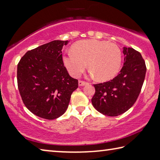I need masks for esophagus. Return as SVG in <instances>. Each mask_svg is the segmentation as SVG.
<instances>
[{
    "instance_id": "obj_1",
    "label": "esophagus",
    "mask_w": 160,
    "mask_h": 160,
    "mask_svg": "<svg viewBox=\"0 0 160 160\" xmlns=\"http://www.w3.org/2000/svg\"><path fill=\"white\" fill-rule=\"evenodd\" d=\"M78 84H79V86H84L88 84V82H85V81H83V80H80L79 82H78Z\"/></svg>"
}]
</instances>
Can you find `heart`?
Returning a JSON list of instances; mask_svg holds the SVG:
<instances>
[{
    "label": "heart",
    "mask_w": 160,
    "mask_h": 160,
    "mask_svg": "<svg viewBox=\"0 0 160 160\" xmlns=\"http://www.w3.org/2000/svg\"><path fill=\"white\" fill-rule=\"evenodd\" d=\"M121 51L117 45L96 39L76 42L72 51L63 56L65 66L72 77H80L88 63L91 75L101 81L114 78L121 68Z\"/></svg>",
    "instance_id": "b5f03b06"
}]
</instances>
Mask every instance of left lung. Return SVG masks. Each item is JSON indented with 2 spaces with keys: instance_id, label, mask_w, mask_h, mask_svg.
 Returning <instances> with one entry per match:
<instances>
[{
  "instance_id": "8db88e82",
  "label": "left lung",
  "mask_w": 160,
  "mask_h": 160,
  "mask_svg": "<svg viewBox=\"0 0 160 160\" xmlns=\"http://www.w3.org/2000/svg\"><path fill=\"white\" fill-rule=\"evenodd\" d=\"M123 66L119 74L107 82L94 85V107L102 114L116 116L135 104L144 82L146 68L141 54L132 48H123Z\"/></svg>"
}]
</instances>
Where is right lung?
<instances>
[{
    "mask_svg": "<svg viewBox=\"0 0 160 160\" xmlns=\"http://www.w3.org/2000/svg\"><path fill=\"white\" fill-rule=\"evenodd\" d=\"M68 41L54 40L28 51L18 64L17 80L25 107L40 118L53 120L66 112L78 80L69 75L62 57Z\"/></svg>",
    "mask_w": 160,
    "mask_h": 160,
    "instance_id": "obj_1",
    "label": "right lung"
}]
</instances>
